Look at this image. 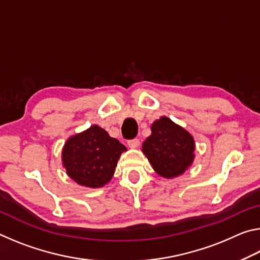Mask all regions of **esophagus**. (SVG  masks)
Returning a JSON list of instances; mask_svg holds the SVG:
<instances>
[{"instance_id": "34e87169", "label": "esophagus", "mask_w": 260, "mask_h": 260, "mask_svg": "<svg viewBox=\"0 0 260 260\" xmlns=\"http://www.w3.org/2000/svg\"><path fill=\"white\" fill-rule=\"evenodd\" d=\"M127 144H128L129 148H138L140 146V141L139 139H133V140H128V142H127Z\"/></svg>"}]
</instances>
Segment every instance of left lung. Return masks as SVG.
<instances>
[{
  "instance_id": "1",
  "label": "left lung",
  "mask_w": 260,
  "mask_h": 260,
  "mask_svg": "<svg viewBox=\"0 0 260 260\" xmlns=\"http://www.w3.org/2000/svg\"><path fill=\"white\" fill-rule=\"evenodd\" d=\"M142 151L160 177L172 179L191 166L195 141L181 126L161 117L151 125V135L143 142Z\"/></svg>"
}]
</instances>
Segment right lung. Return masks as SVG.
Returning <instances> with one entry per match:
<instances>
[{"label": "right lung", "instance_id": "obj_1", "mask_svg": "<svg viewBox=\"0 0 260 260\" xmlns=\"http://www.w3.org/2000/svg\"><path fill=\"white\" fill-rule=\"evenodd\" d=\"M127 149L98 125L70 138L61 151L63 166L78 184L101 188L113 177L118 159Z\"/></svg>", "mask_w": 260, "mask_h": 260}]
</instances>
